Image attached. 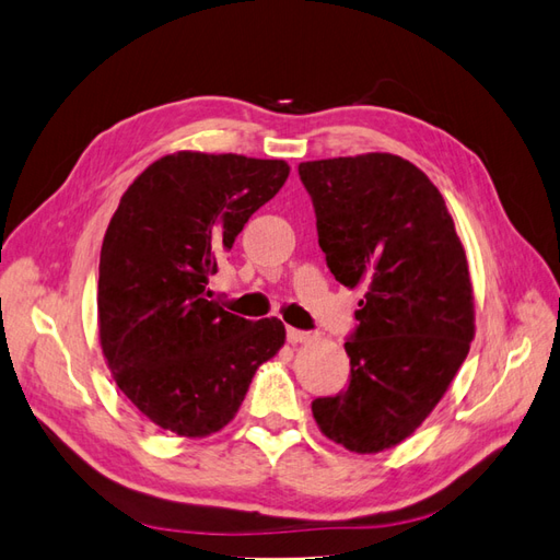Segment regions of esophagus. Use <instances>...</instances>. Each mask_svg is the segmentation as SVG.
<instances>
[{"instance_id": "esophagus-1", "label": "esophagus", "mask_w": 560, "mask_h": 560, "mask_svg": "<svg viewBox=\"0 0 560 560\" xmlns=\"http://www.w3.org/2000/svg\"><path fill=\"white\" fill-rule=\"evenodd\" d=\"M285 338H289V342H293V346H298V342H307L314 338V334L310 331H300V328H289L285 331Z\"/></svg>"}]
</instances>
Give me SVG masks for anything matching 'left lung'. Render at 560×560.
<instances>
[{"instance_id":"1","label":"left lung","mask_w":560,"mask_h":560,"mask_svg":"<svg viewBox=\"0 0 560 560\" xmlns=\"http://www.w3.org/2000/svg\"><path fill=\"white\" fill-rule=\"evenodd\" d=\"M298 175L328 269L364 291L346 342L350 383L314 399V421L350 452H383L425 421L470 350L466 253L442 194L405 158H328Z\"/></svg>"}]
</instances>
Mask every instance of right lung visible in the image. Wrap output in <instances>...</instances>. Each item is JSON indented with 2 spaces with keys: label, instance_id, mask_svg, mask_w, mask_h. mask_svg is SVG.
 Listing matches in <instances>:
<instances>
[{
  "label": "right lung",
  "instance_id": "1",
  "mask_svg": "<svg viewBox=\"0 0 560 560\" xmlns=\"http://www.w3.org/2000/svg\"><path fill=\"white\" fill-rule=\"evenodd\" d=\"M289 163L179 151L151 163L120 198L98 262V338L113 378L155 425L218 433L257 366L285 340L210 300L208 279L243 224L289 177Z\"/></svg>",
  "mask_w": 560,
  "mask_h": 560
}]
</instances>
